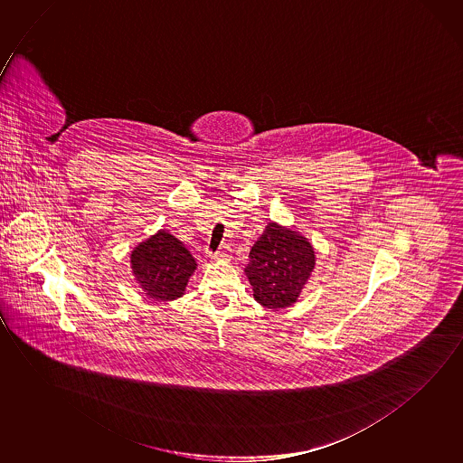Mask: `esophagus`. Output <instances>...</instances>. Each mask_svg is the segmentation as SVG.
<instances>
[{
    "label": "esophagus",
    "mask_w": 463,
    "mask_h": 463,
    "mask_svg": "<svg viewBox=\"0 0 463 463\" xmlns=\"http://www.w3.org/2000/svg\"><path fill=\"white\" fill-rule=\"evenodd\" d=\"M214 261H222V260H229V247H224V249L220 250V251H216L213 257Z\"/></svg>",
    "instance_id": "1"
}]
</instances>
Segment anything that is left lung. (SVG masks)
Instances as JSON below:
<instances>
[{
    "mask_svg": "<svg viewBox=\"0 0 463 463\" xmlns=\"http://www.w3.org/2000/svg\"><path fill=\"white\" fill-rule=\"evenodd\" d=\"M249 258L245 276L253 298L269 309L297 303L316 266L314 247L307 237L274 221L268 222Z\"/></svg>",
    "mask_w": 463,
    "mask_h": 463,
    "instance_id": "1",
    "label": "left lung"
}]
</instances>
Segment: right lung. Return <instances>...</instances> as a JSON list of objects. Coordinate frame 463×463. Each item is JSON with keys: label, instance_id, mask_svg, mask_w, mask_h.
I'll return each mask as SVG.
<instances>
[{"label": "right lung", "instance_id": "add662e5", "mask_svg": "<svg viewBox=\"0 0 463 463\" xmlns=\"http://www.w3.org/2000/svg\"><path fill=\"white\" fill-rule=\"evenodd\" d=\"M129 263L136 284L156 301L181 298L197 269L191 251L165 229L137 243L129 255Z\"/></svg>", "mask_w": 463, "mask_h": 463}]
</instances>
